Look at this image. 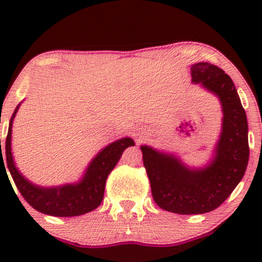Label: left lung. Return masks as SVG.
<instances>
[{"mask_svg":"<svg viewBox=\"0 0 262 262\" xmlns=\"http://www.w3.org/2000/svg\"><path fill=\"white\" fill-rule=\"evenodd\" d=\"M192 82L218 97L222 130L208 164L191 167L169 152L141 145L155 203L167 212L202 214L218 208L242 181L249 161L248 119L233 80L209 62L191 65Z\"/></svg>","mask_w":262,"mask_h":262,"instance_id":"obj_1","label":"left lung"}]
</instances>
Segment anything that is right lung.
I'll use <instances>...</instances> for the list:
<instances>
[{"label": "right lung", "instance_id": "1", "mask_svg": "<svg viewBox=\"0 0 262 262\" xmlns=\"http://www.w3.org/2000/svg\"><path fill=\"white\" fill-rule=\"evenodd\" d=\"M19 106L20 103L16 107L11 117L7 138H6V151L2 152L1 149L0 166L2 164L4 167V164H6L5 171L6 169L10 171L20 194L38 212L54 217H76L97 208L103 200L104 186L108 175L119 161L123 151L129 146L135 145L134 140L132 138H122L104 146L90 161L82 177L77 182L65 183L53 187L35 185L17 169L12 154V125ZM4 160H6V163L3 162Z\"/></svg>", "mask_w": 262, "mask_h": 262}]
</instances>
